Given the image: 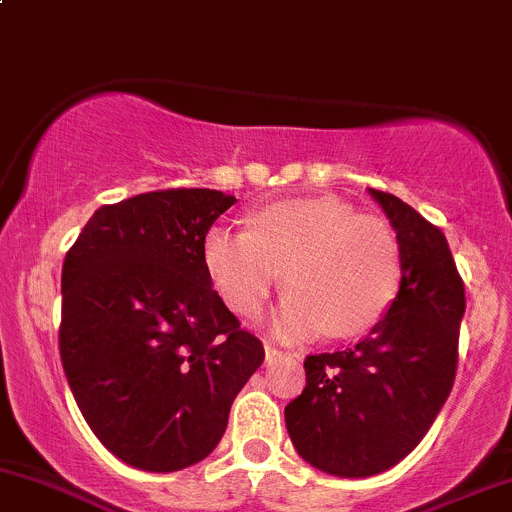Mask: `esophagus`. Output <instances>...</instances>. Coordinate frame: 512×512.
Instances as JSON below:
<instances>
[{
	"label": "esophagus",
	"instance_id": "obj_1",
	"mask_svg": "<svg viewBox=\"0 0 512 512\" xmlns=\"http://www.w3.org/2000/svg\"><path fill=\"white\" fill-rule=\"evenodd\" d=\"M281 357H286V355H283V352H281V350H276V347L266 345V362H273V360H281Z\"/></svg>",
	"mask_w": 512,
	"mask_h": 512
}]
</instances>
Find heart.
Returning <instances> with one entry per match:
<instances>
[{
  "label": "heart",
  "instance_id": "b5f03b06",
  "mask_svg": "<svg viewBox=\"0 0 512 512\" xmlns=\"http://www.w3.org/2000/svg\"><path fill=\"white\" fill-rule=\"evenodd\" d=\"M202 261L236 315H256L281 283L291 291L273 313L271 335L305 342L370 330L402 283L394 231L330 197L283 199L256 209L249 229L212 226Z\"/></svg>",
  "mask_w": 512,
  "mask_h": 512
}]
</instances>
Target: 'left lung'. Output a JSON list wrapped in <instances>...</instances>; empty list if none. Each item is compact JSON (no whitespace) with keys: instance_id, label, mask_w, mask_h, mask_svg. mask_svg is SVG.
Instances as JSON below:
<instances>
[{"instance_id":"1","label":"left lung","mask_w":512,"mask_h":512,"mask_svg":"<svg viewBox=\"0 0 512 512\" xmlns=\"http://www.w3.org/2000/svg\"><path fill=\"white\" fill-rule=\"evenodd\" d=\"M370 197L397 234L399 293L365 340L305 357V389L286 407L300 458L340 478L377 476L424 439L451 394L466 310L441 229L394 194Z\"/></svg>"}]
</instances>
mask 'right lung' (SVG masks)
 <instances>
[{
    "label": "right lung",
    "mask_w": 512,
    "mask_h": 512,
    "mask_svg": "<svg viewBox=\"0 0 512 512\" xmlns=\"http://www.w3.org/2000/svg\"><path fill=\"white\" fill-rule=\"evenodd\" d=\"M236 197L165 189L100 207L61 271L68 387L100 444L172 473L217 449L263 345L212 288L207 231Z\"/></svg>",
    "instance_id": "1"
}]
</instances>
